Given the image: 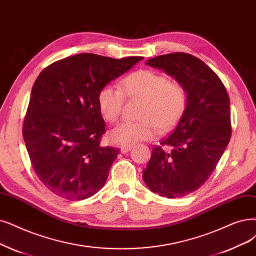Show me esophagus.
<instances>
[{
  "label": "esophagus",
  "mask_w": 256,
  "mask_h": 256,
  "mask_svg": "<svg viewBox=\"0 0 256 256\" xmlns=\"http://www.w3.org/2000/svg\"><path fill=\"white\" fill-rule=\"evenodd\" d=\"M130 146H122L121 148H120V152L121 153H123V154H126V153H128V150H130Z\"/></svg>",
  "instance_id": "obj_1"
}]
</instances>
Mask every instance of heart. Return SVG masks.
I'll use <instances>...</instances> for the list:
<instances>
[{
    "label": "heart",
    "mask_w": 256,
    "mask_h": 256,
    "mask_svg": "<svg viewBox=\"0 0 256 256\" xmlns=\"http://www.w3.org/2000/svg\"><path fill=\"white\" fill-rule=\"evenodd\" d=\"M121 88L106 84L98 92V106L106 121L116 122L124 104V94L130 98H142L137 121H126L114 128L110 138L120 146L148 141L160 130H171L180 120L188 106V92L182 83L168 81L166 74L150 70H140L121 81Z\"/></svg>",
    "instance_id": "b5f03b06"
}]
</instances>
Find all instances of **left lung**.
<instances>
[{
  "label": "left lung",
  "instance_id": "obj_1",
  "mask_svg": "<svg viewBox=\"0 0 256 256\" xmlns=\"http://www.w3.org/2000/svg\"><path fill=\"white\" fill-rule=\"evenodd\" d=\"M188 92L186 112L171 134L153 146L142 178L150 191L168 198L188 195L213 173L231 138L230 99L206 63L186 52L148 59Z\"/></svg>",
  "mask_w": 256,
  "mask_h": 256
}]
</instances>
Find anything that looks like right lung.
I'll list each match as a JSON object with an SVG mask.
<instances>
[{"instance_id":"1","label":"right lung","mask_w":256,"mask_h":256,"mask_svg":"<svg viewBox=\"0 0 256 256\" xmlns=\"http://www.w3.org/2000/svg\"><path fill=\"white\" fill-rule=\"evenodd\" d=\"M142 59L78 54L54 62L38 76L23 138L36 176L50 192L82 200L106 182L119 150L100 146L106 124L98 92Z\"/></svg>"}]
</instances>
